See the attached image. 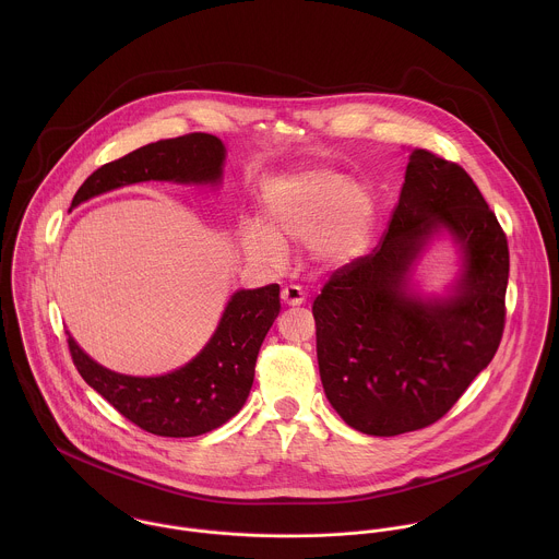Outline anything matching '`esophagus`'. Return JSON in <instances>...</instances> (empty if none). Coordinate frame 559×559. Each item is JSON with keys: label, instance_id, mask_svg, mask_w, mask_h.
Returning <instances> with one entry per match:
<instances>
[{"label": "esophagus", "instance_id": "1", "mask_svg": "<svg viewBox=\"0 0 559 559\" xmlns=\"http://www.w3.org/2000/svg\"><path fill=\"white\" fill-rule=\"evenodd\" d=\"M282 301H284L286 306H301V304L306 301V293H304V288H299V286H286V288L282 290Z\"/></svg>", "mask_w": 559, "mask_h": 559}]
</instances>
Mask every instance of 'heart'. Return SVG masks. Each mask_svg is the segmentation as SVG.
Here are the masks:
<instances>
[{"mask_svg":"<svg viewBox=\"0 0 559 559\" xmlns=\"http://www.w3.org/2000/svg\"><path fill=\"white\" fill-rule=\"evenodd\" d=\"M264 226H242L249 260L280 266L288 245H308L320 269L353 264L368 249L377 206L366 185L333 169H301L280 176L264 198Z\"/></svg>","mask_w":559,"mask_h":559,"instance_id":"b5f03b06","label":"heart"}]
</instances>
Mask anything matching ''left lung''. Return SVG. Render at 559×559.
Returning <instances> with one entry per match:
<instances>
[{
	"mask_svg": "<svg viewBox=\"0 0 559 559\" xmlns=\"http://www.w3.org/2000/svg\"><path fill=\"white\" fill-rule=\"evenodd\" d=\"M448 231L462 273L443 298L409 290L425 245ZM508 240L472 176L415 148L399 206L372 253L337 269L314 299L320 381L364 435L394 437L441 419L497 353Z\"/></svg>",
	"mask_w": 559,
	"mask_h": 559,
	"instance_id": "1",
	"label": "left lung"
}]
</instances>
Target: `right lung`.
Wrapping results in <instances>:
<instances>
[{
  "mask_svg": "<svg viewBox=\"0 0 559 559\" xmlns=\"http://www.w3.org/2000/svg\"><path fill=\"white\" fill-rule=\"evenodd\" d=\"M224 160V142L209 133L160 140L90 174L71 209L94 195L146 180L217 185ZM280 308L277 284L237 290L206 346L189 364L160 377L107 370L81 350L71 333L69 348L83 381L129 421L159 437H198L239 413L253 383L258 350Z\"/></svg>",
  "mask_w": 559,
  "mask_h": 559,
  "instance_id": "right-lung-1",
  "label": "right lung"
}]
</instances>
